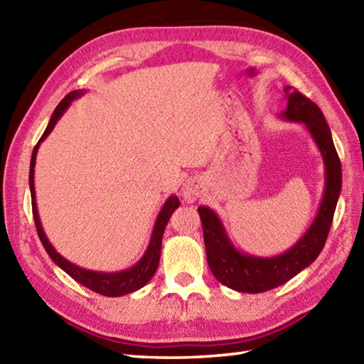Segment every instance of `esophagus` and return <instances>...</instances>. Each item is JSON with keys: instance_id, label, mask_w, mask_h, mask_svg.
Returning <instances> with one entry per match:
<instances>
[{"instance_id": "esophagus-1", "label": "esophagus", "mask_w": 364, "mask_h": 364, "mask_svg": "<svg viewBox=\"0 0 364 364\" xmlns=\"http://www.w3.org/2000/svg\"><path fill=\"white\" fill-rule=\"evenodd\" d=\"M181 196L184 197L188 203L196 202V200L200 197V184L197 181H186L181 188Z\"/></svg>"}]
</instances>
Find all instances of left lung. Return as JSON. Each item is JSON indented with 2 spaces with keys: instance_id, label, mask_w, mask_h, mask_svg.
Segmentation results:
<instances>
[{
  "instance_id": "obj_1",
  "label": "left lung",
  "mask_w": 364,
  "mask_h": 364,
  "mask_svg": "<svg viewBox=\"0 0 364 364\" xmlns=\"http://www.w3.org/2000/svg\"><path fill=\"white\" fill-rule=\"evenodd\" d=\"M284 95L288 98V106L280 117L288 122L304 123L321 150L326 166L323 197L318 214L305 235L291 249L277 257H255L239 252L230 241L219 215L211 208L198 206L208 266L218 282L237 292L258 294L274 289L310 266L326 245L339 192H341V161L319 106L291 86L284 87Z\"/></svg>"
}]
</instances>
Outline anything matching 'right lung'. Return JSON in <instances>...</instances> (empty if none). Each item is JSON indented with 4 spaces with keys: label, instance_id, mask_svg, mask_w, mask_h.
Wrapping results in <instances>:
<instances>
[{
    "label": "right lung",
    "instance_id": "1",
    "mask_svg": "<svg viewBox=\"0 0 364 364\" xmlns=\"http://www.w3.org/2000/svg\"><path fill=\"white\" fill-rule=\"evenodd\" d=\"M81 95H82V90H73L58 105V107L54 109L51 119L48 122V127H46L45 133L41 137V141H38L37 145L34 146L33 156H31V166H29V189H31V200H33V215H34L37 235L41 237L46 253L50 255V258L56 262L64 272H67L73 278V280L81 283L82 286H86V288H89L90 291H95L98 294H102V296H107V297H120V296H125V294L141 289L142 286H145L151 280V277L154 275V272H156L159 258H161L162 235H164V230L170 215H172L176 208L180 206V200H178L176 196H170L166 200V203L162 205L161 211L158 214L156 222H154L150 244L146 247L144 257L139 259L133 267H129L127 270H120V272H95V270H89V269L73 264V262L65 259L63 255H59L56 252V249L50 244L48 237L45 235L41 219H38V213H37L36 189H34L36 156H37L38 146H41V142H43L46 136L51 133L54 125H56L58 120L63 117V114L68 109V106L72 105L73 100H76Z\"/></svg>",
    "mask_w": 364,
    "mask_h": 364
}]
</instances>
